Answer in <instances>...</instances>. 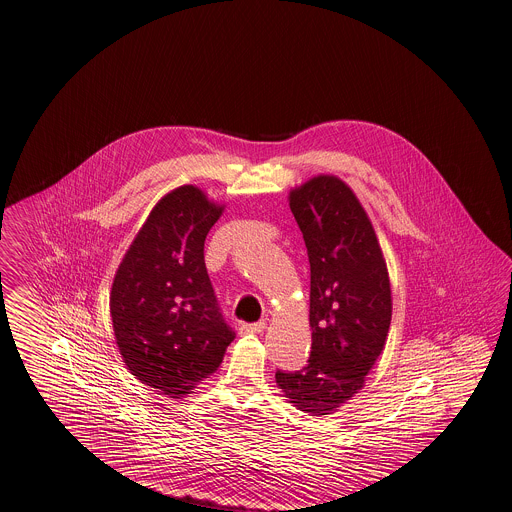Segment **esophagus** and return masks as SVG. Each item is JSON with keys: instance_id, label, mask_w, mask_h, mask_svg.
I'll return each mask as SVG.
<instances>
[{"instance_id": "obj_1", "label": "esophagus", "mask_w": 512, "mask_h": 512, "mask_svg": "<svg viewBox=\"0 0 512 512\" xmlns=\"http://www.w3.org/2000/svg\"><path fill=\"white\" fill-rule=\"evenodd\" d=\"M264 328H266V323H264V321H259V323L242 325V332H248V334H261V332H264Z\"/></svg>"}]
</instances>
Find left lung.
Instances as JSON below:
<instances>
[{"instance_id": "8db88e82", "label": "left lung", "mask_w": 512, "mask_h": 512, "mask_svg": "<svg viewBox=\"0 0 512 512\" xmlns=\"http://www.w3.org/2000/svg\"><path fill=\"white\" fill-rule=\"evenodd\" d=\"M310 259L311 355L296 372H276L287 402L325 417L364 387L383 353L392 319L387 263L355 191L334 174L289 191Z\"/></svg>"}]
</instances>
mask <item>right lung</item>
I'll list each match as a JSON object with an SVG mask.
<instances>
[{
    "instance_id": "obj_1",
    "label": "right lung",
    "mask_w": 512,
    "mask_h": 512,
    "mask_svg": "<svg viewBox=\"0 0 512 512\" xmlns=\"http://www.w3.org/2000/svg\"><path fill=\"white\" fill-rule=\"evenodd\" d=\"M225 210L197 186L155 204L125 251L110 317L125 368L169 398L216 372L234 332L223 321L204 264V240Z\"/></svg>"
}]
</instances>
